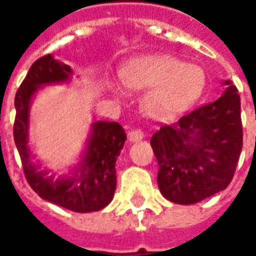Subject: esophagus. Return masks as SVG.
I'll return each mask as SVG.
<instances>
[{
	"instance_id": "34e87169",
	"label": "esophagus",
	"mask_w": 256,
	"mask_h": 256,
	"mask_svg": "<svg viewBox=\"0 0 256 256\" xmlns=\"http://www.w3.org/2000/svg\"><path fill=\"white\" fill-rule=\"evenodd\" d=\"M128 137L130 142H136V141H140V140L144 138V133L140 128H133V130H130L128 133Z\"/></svg>"
}]
</instances>
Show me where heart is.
<instances>
[{"label": "heart", "mask_w": 256, "mask_h": 256, "mask_svg": "<svg viewBox=\"0 0 256 256\" xmlns=\"http://www.w3.org/2000/svg\"><path fill=\"white\" fill-rule=\"evenodd\" d=\"M122 82L133 90H148L142 100L146 115L167 120L188 110L203 93L206 75L198 66L186 64L172 56L134 58L122 72ZM118 96H124L114 86Z\"/></svg>", "instance_id": "b5f03b06"}]
</instances>
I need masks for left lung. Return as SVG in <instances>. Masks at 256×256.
<instances>
[{"label": "left lung", "instance_id": "obj_1", "mask_svg": "<svg viewBox=\"0 0 256 256\" xmlns=\"http://www.w3.org/2000/svg\"><path fill=\"white\" fill-rule=\"evenodd\" d=\"M224 84L218 100L163 124L150 138L158 185L172 203H198L228 188L234 176L242 148L240 96L230 80Z\"/></svg>", "mask_w": 256, "mask_h": 256}]
</instances>
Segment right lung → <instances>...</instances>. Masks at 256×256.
<instances>
[{"label":"right lung","instance_id":"right-lung-1","mask_svg":"<svg viewBox=\"0 0 256 256\" xmlns=\"http://www.w3.org/2000/svg\"><path fill=\"white\" fill-rule=\"evenodd\" d=\"M72 70L52 54L32 64L14 97L16 118L14 138L19 150L26 180L38 196L75 212H92L111 203L116 189V159L122 150L126 133L118 122L98 120L92 124V133L79 164L72 176H48L32 162L28 146V123L32 97L41 86L62 84L71 79Z\"/></svg>","mask_w":256,"mask_h":256}]
</instances>
